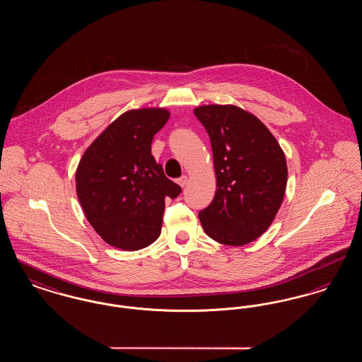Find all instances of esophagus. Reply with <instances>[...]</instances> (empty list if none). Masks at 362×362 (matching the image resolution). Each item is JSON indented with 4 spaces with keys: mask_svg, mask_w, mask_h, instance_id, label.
<instances>
[{
    "mask_svg": "<svg viewBox=\"0 0 362 362\" xmlns=\"http://www.w3.org/2000/svg\"><path fill=\"white\" fill-rule=\"evenodd\" d=\"M187 180H189V177H187L186 175H183V176H180V177L177 179V185H179L180 187H185V186L187 185Z\"/></svg>",
    "mask_w": 362,
    "mask_h": 362,
    "instance_id": "obj_1",
    "label": "esophagus"
}]
</instances>
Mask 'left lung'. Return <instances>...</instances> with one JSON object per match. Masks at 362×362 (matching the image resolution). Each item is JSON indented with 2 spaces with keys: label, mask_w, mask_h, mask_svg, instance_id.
Wrapping results in <instances>:
<instances>
[{
  "label": "left lung",
  "mask_w": 362,
  "mask_h": 362,
  "mask_svg": "<svg viewBox=\"0 0 362 362\" xmlns=\"http://www.w3.org/2000/svg\"><path fill=\"white\" fill-rule=\"evenodd\" d=\"M211 142L217 189L199 211L207 236L226 245L257 240L284 201L288 167L276 137L258 118L228 104L194 110Z\"/></svg>",
  "instance_id": "1"
}]
</instances>
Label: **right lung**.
Returning <instances> with one entry per match:
<instances>
[{
    "label": "right lung",
    "instance_id": "obj_1",
    "mask_svg": "<svg viewBox=\"0 0 362 362\" xmlns=\"http://www.w3.org/2000/svg\"><path fill=\"white\" fill-rule=\"evenodd\" d=\"M170 119L164 108L130 110L96 138L76 171L86 220L107 244L137 251L160 236L165 198L180 186L152 156V141Z\"/></svg>",
    "mask_w": 362,
    "mask_h": 362
}]
</instances>
